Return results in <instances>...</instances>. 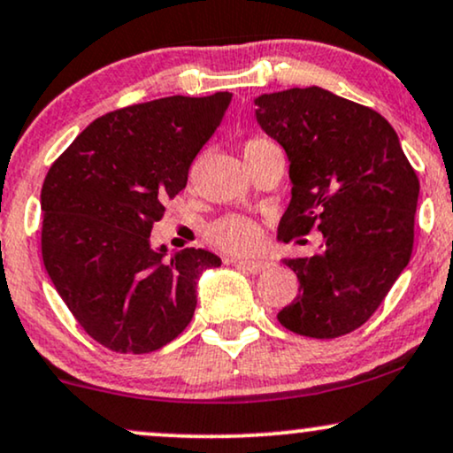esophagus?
Segmentation results:
<instances>
[{"mask_svg":"<svg viewBox=\"0 0 453 453\" xmlns=\"http://www.w3.org/2000/svg\"><path fill=\"white\" fill-rule=\"evenodd\" d=\"M227 264L238 265V268L250 272V274H259V272L270 268V261H261V259H226Z\"/></svg>","mask_w":453,"mask_h":453,"instance_id":"esophagus-1","label":"esophagus"}]
</instances>
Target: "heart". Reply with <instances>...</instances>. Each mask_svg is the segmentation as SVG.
Returning <instances> with one entry per match:
<instances>
[{"instance_id": "b5f03b06", "label": "heart", "mask_w": 453, "mask_h": 453, "mask_svg": "<svg viewBox=\"0 0 453 453\" xmlns=\"http://www.w3.org/2000/svg\"><path fill=\"white\" fill-rule=\"evenodd\" d=\"M270 147H276V143H272L265 137H253L244 143L242 154L244 157H250L259 154V151L270 150ZM206 238L217 249L227 250V253H250V250L259 247L261 230L257 223L249 219V217L226 215L206 227Z\"/></svg>"}]
</instances>
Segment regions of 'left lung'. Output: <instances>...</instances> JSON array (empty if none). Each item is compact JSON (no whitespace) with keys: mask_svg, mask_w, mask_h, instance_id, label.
<instances>
[{"mask_svg":"<svg viewBox=\"0 0 453 453\" xmlns=\"http://www.w3.org/2000/svg\"><path fill=\"white\" fill-rule=\"evenodd\" d=\"M259 127L285 147L291 203L280 241L323 232L312 257L285 259L299 296L279 312L297 335L334 340L367 323L410 264L419 194L395 128L373 109L310 86L255 99Z\"/></svg>","mask_w":453,"mask_h":453,"instance_id":"1","label":"left lung"}]
</instances>
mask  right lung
Wrapping results in <instances>:
<instances>
[{"mask_svg": "<svg viewBox=\"0 0 453 453\" xmlns=\"http://www.w3.org/2000/svg\"><path fill=\"white\" fill-rule=\"evenodd\" d=\"M230 101V92L177 95L109 111L43 179V265L78 325L107 350L147 354L173 342L192 320L200 274L221 265L204 249L166 259L150 234Z\"/></svg>", "mask_w": 453, "mask_h": 453, "instance_id": "add662e5", "label": "right lung"}]
</instances>
